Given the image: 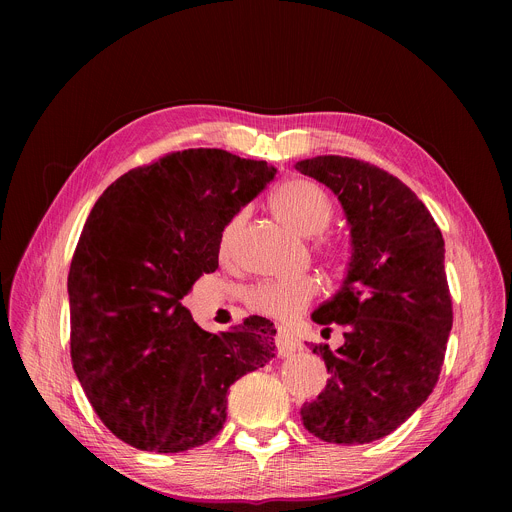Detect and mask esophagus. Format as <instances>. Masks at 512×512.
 Listing matches in <instances>:
<instances>
[{"mask_svg":"<svg viewBox=\"0 0 512 512\" xmlns=\"http://www.w3.org/2000/svg\"><path fill=\"white\" fill-rule=\"evenodd\" d=\"M300 348H302V344L296 338H291L285 332L277 334V352H279V356H283V358L291 356V354H296Z\"/></svg>","mask_w":512,"mask_h":512,"instance_id":"34e87169","label":"esophagus"}]
</instances>
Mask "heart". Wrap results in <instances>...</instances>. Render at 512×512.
Returning <instances> with one entry per match:
<instances>
[{
  "label": "heart",
  "mask_w": 512,
  "mask_h": 512,
  "mask_svg": "<svg viewBox=\"0 0 512 512\" xmlns=\"http://www.w3.org/2000/svg\"><path fill=\"white\" fill-rule=\"evenodd\" d=\"M277 221L300 237L320 235L332 218V204L328 194L308 180H289L271 198ZM239 221H233L221 237V255H229L235 243ZM318 294V283L312 277H294L263 281L249 289L247 306L267 318L289 322Z\"/></svg>",
  "instance_id": "b5f03b06"
}]
</instances>
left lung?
I'll use <instances>...</instances> for the list:
<instances>
[{
	"mask_svg": "<svg viewBox=\"0 0 512 512\" xmlns=\"http://www.w3.org/2000/svg\"><path fill=\"white\" fill-rule=\"evenodd\" d=\"M328 186L350 229L340 289L314 310L344 344H312L330 373L316 401L300 409L304 427L330 444H371L395 431L431 395L452 330L444 237L425 204L399 178L342 156L296 164Z\"/></svg>",
	"mask_w": 512,
	"mask_h": 512,
	"instance_id": "1",
	"label": "left lung"
}]
</instances>
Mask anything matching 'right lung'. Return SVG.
Listing matches in <instances>:
<instances>
[{"label":"right lung","instance_id":"right-lung-1","mask_svg":"<svg viewBox=\"0 0 512 512\" xmlns=\"http://www.w3.org/2000/svg\"><path fill=\"white\" fill-rule=\"evenodd\" d=\"M225 150H184L117 178L95 202L68 273L72 367L99 419L158 454L210 442L227 391L275 356L273 322L202 330L180 304L218 267L225 227L275 176Z\"/></svg>","mask_w":512,"mask_h":512}]
</instances>
